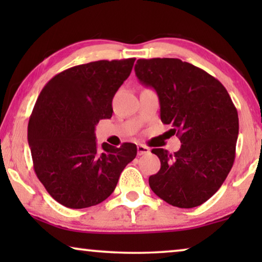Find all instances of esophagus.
Here are the masks:
<instances>
[{
	"instance_id": "1",
	"label": "esophagus",
	"mask_w": 262,
	"mask_h": 262,
	"mask_svg": "<svg viewBox=\"0 0 262 262\" xmlns=\"http://www.w3.org/2000/svg\"><path fill=\"white\" fill-rule=\"evenodd\" d=\"M137 151H138V155H146V154L150 152V149L148 148V146L143 145V144H138L137 145Z\"/></svg>"
}]
</instances>
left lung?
Wrapping results in <instances>:
<instances>
[{
	"instance_id": "left-lung-1",
	"label": "left lung",
	"mask_w": 262,
	"mask_h": 262,
	"mask_svg": "<svg viewBox=\"0 0 262 262\" xmlns=\"http://www.w3.org/2000/svg\"><path fill=\"white\" fill-rule=\"evenodd\" d=\"M136 76L155 89L161 120L180 139L177 152L152 149L161 168L149 178L157 196L170 205H202L227 179L235 161L238 114L227 89L206 71L178 58L138 59Z\"/></svg>"
}]
</instances>
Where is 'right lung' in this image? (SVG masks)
I'll return each instance as SVG.
<instances>
[{
	"label": "right lung",
	"mask_w": 262,
	"mask_h": 262,
	"mask_svg": "<svg viewBox=\"0 0 262 262\" xmlns=\"http://www.w3.org/2000/svg\"><path fill=\"white\" fill-rule=\"evenodd\" d=\"M136 58L98 60L57 74L39 94L27 138L37 177L56 202L84 209L112 194L137 146L98 148L95 126L112 117V100Z\"/></svg>",
	"instance_id": "add662e5"
}]
</instances>
